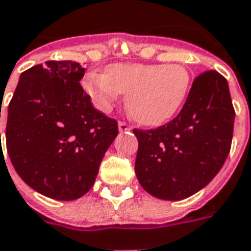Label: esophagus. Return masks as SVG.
<instances>
[{
  "label": "esophagus",
  "instance_id": "esophagus-1",
  "mask_svg": "<svg viewBox=\"0 0 251 251\" xmlns=\"http://www.w3.org/2000/svg\"><path fill=\"white\" fill-rule=\"evenodd\" d=\"M117 126H119V131H120V132H127V131H131V127H129L128 124H127V123H123V122H120L119 123V124H117Z\"/></svg>",
  "mask_w": 251,
  "mask_h": 251
}]
</instances>
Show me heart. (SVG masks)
Segmentation results:
<instances>
[{
    "instance_id": "obj_1",
    "label": "heart",
    "mask_w": 251,
    "mask_h": 251,
    "mask_svg": "<svg viewBox=\"0 0 251 251\" xmlns=\"http://www.w3.org/2000/svg\"><path fill=\"white\" fill-rule=\"evenodd\" d=\"M191 85L184 66L115 63L105 74L90 73L82 88L99 111H111L122 94H127V111L142 126H159L176 115Z\"/></svg>"
}]
</instances>
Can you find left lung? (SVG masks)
Masks as SVG:
<instances>
[{"label":"left lung","mask_w":251,"mask_h":251,"mask_svg":"<svg viewBox=\"0 0 251 251\" xmlns=\"http://www.w3.org/2000/svg\"><path fill=\"white\" fill-rule=\"evenodd\" d=\"M234 119L226 78L214 70L200 74L178 116L157 129H134L139 145L135 173L142 188L172 201L201 191L227 159Z\"/></svg>","instance_id":"8db88e82"}]
</instances>
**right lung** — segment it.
<instances>
[{"mask_svg": "<svg viewBox=\"0 0 251 251\" xmlns=\"http://www.w3.org/2000/svg\"><path fill=\"white\" fill-rule=\"evenodd\" d=\"M85 69L49 60L20 75L8 108L6 150L26 185L62 201L82 197L119 134L81 88ZM2 149V147H1Z\"/></svg>", "mask_w": 251, "mask_h": 251, "instance_id": "add662e5", "label": "right lung"}]
</instances>
